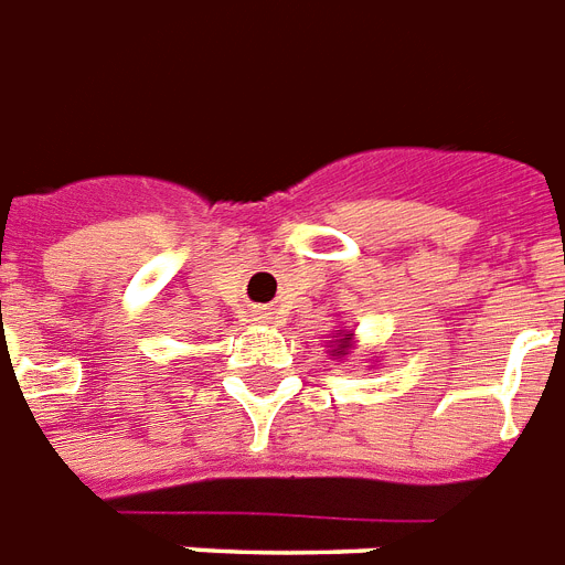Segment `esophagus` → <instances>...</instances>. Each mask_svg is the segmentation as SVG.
<instances>
[{
	"label": "esophagus",
	"instance_id": "1",
	"mask_svg": "<svg viewBox=\"0 0 565 565\" xmlns=\"http://www.w3.org/2000/svg\"><path fill=\"white\" fill-rule=\"evenodd\" d=\"M259 320H265V323H268V320H270V315H259Z\"/></svg>",
	"mask_w": 565,
	"mask_h": 565
}]
</instances>
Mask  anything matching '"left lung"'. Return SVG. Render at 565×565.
I'll return each mask as SVG.
<instances>
[{"label": "left lung", "mask_w": 565, "mask_h": 565, "mask_svg": "<svg viewBox=\"0 0 565 565\" xmlns=\"http://www.w3.org/2000/svg\"><path fill=\"white\" fill-rule=\"evenodd\" d=\"M344 341H347V338H344Z\"/></svg>", "instance_id": "obj_1"}]
</instances>
